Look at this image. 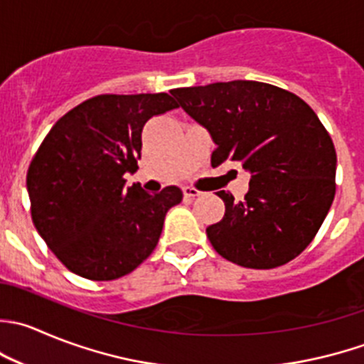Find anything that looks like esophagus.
Listing matches in <instances>:
<instances>
[{"label":"esophagus","instance_id":"34e87169","mask_svg":"<svg viewBox=\"0 0 364 364\" xmlns=\"http://www.w3.org/2000/svg\"><path fill=\"white\" fill-rule=\"evenodd\" d=\"M183 193H185V197H190V199H196V197L203 196V192L193 188V186H185V188H183Z\"/></svg>","mask_w":364,"mask_h":364}]
</instances>
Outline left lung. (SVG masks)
I'll list each match as a JSON object with an SVG mask.
<instances>
[{"instance_id":"obj_1","label":"left lung","mask_w":364,"mask_h":364,"mask_svg":"<svg viewBox=\"0 0 364 364\" xmlns=\"http://www.w3.org/2000/svg\"><path fill=\"white\" fill-rule=\"evenodd\" d=\"M172 96L217 144L211 167L238 161L250 172L243 200L217 193L225 213L206 228L213 249L257 270L295 259L336 193V149L311 107L284 88L247 80L174 88Z\"/></svg>"}]
</instances>
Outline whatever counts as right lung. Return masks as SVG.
<instances>
[{
	"instance_id": "add662e5",
	"label": "right lung",
	"mask_w": 364,
	"mask_h": 364,
	"mask_svg": "<svg viewBox=\"0 0 364 364\" xmlns=\"http://www.w3.org/2000/svg\"><path fill=\"white\" fill-rule=\"evenodd\" d=\"M178 108L168 94H101L56 121L28 167L31 220L77 276L114 281L151 256L183 192L147 193L124 174L139 168L142 129Z\"/></svg>"
}]
</instances>
